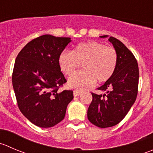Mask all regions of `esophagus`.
Returning <instances> with one entry per match:
<instances>
[{"instance_id": "esophagus-1", "label": "esophagus", "mask_w": 153, "mask_h": 153, "mask_svg": "<svg viewBox=\"0 0 153 153\" xmlns=\"http://www.w3.org/2000/svg\"><path fill=\"white\" fill-rule=\"evenodd\" d=\"M83 92V90H80V89H78V90H75L73 91L74 96H78L81 93Z\"/></svg>"}]
</instances>
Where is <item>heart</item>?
Segmentation results:
<instances>
[{"instance_id":"b5f03b06","label":"heart","mask_w":153,"mask_h":153,"mask_svg":"<svg viewBox=\"0 0 153 153\" xmlns=\"http://www.w3.org/2000/svg\"><path fill=\"white\" fill-rule=\"evenodd\" d=\"M115 49L100 42L90 41L78 44L72 51H63L58 57V64L64 74L70 75L82 65L83 70L73 74L68 80L72 88L90 87L95 83L108 81L117 66Z\"/></svg>"}]
</instances>
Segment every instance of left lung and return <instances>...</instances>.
Listing matches in <instances>:
<instances>
[{
    "instance_id": "left-lung-1",
    "label": "left lung",
    "mask_w": 153,
    "mask_h": 153,
    "mask_svg": "<svg viewBox=\"0 0 153 153\" xmlns=\"http://www.w3.org/2000/svg\"><path fill=\"white\" fill-rule=\"evenodd\" d=\"M108 41L117 54V66L111 79L97 88L104 93H92L93 100L87 110L89 121L102 128L116 126L128 114L137 98L139 81L138 65L132 53L114 37H109Z\"/></svg>"
}]
</instances>
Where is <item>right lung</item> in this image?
I'll return each mask as SVG.
<instances>
[{"instance_id":"add662e5","label":"right lung","mask_w":153,"mask_h":153,"mask_svg":"<svg viewBox=\"0 0 153 153\" xmlns=\"http://www.w3.org/2000/svg\"><path fill=\"white\" fill-rule=\"evenodd\" d=\"M71 41L69 37L42 35L28 42L15 61L12 78L19 110L41 128H50L63 120L73 99L72 90L58 91L66 82L58 57Z\"/></svg>"}]
</instances>
